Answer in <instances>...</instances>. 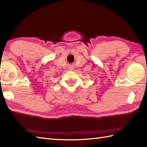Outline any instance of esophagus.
<instances>
[{
  "instance_id": "obj_1",
  "label": "esophagus",
  "mask_w": 147,
  "mask_h": 147,
  "mask_svg": "<svg viewBox=\"0 0 147 147\" xmlns=\"http://www.w3.org/2000/svg\"><path fill=\"white\" fill-rule=\"evenodd\" d=\"M70 69L72 70V69H73V67H71V69Z\"/></svg>"
}]
</instances>
